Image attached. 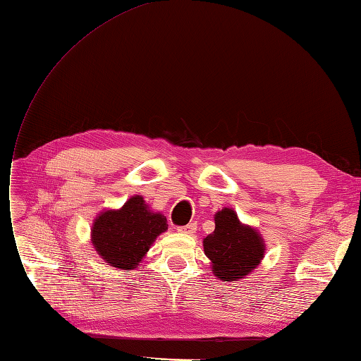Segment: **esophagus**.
I'll list each match as a JSON object with an SVG mask.
<instances>
[{
  "label": "esophagus",
  "mask_w": 361,
  "mask_h": 361,
  "mask_svg": "<svg viewBox=\"0 0 361 361\" xmlns=\"http://www.w3.org/2000/svg\"><path fill=\"white\" fill-rule=\"evenodd\" d=\"M177 231L181 232V234H193V232L196 231V224H189V225H185V226H178Z\"/></svg>",
  "instance_id": "34e87169"
}]
</instances>
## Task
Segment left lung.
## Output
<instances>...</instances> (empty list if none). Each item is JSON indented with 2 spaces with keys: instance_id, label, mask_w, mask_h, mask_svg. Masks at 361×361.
<instances>
[{
  "instance_id": "obj_1",
  "label": "left lung",
  "mask_w": 361,
  "mask_h": 361,
  "mask_svg": "<svg viewBox=\"0 0 361 361\" xmlns=\"http://www.w3.org/2000/svg\"><path fill=\"white\" fill-rule=\"evenodd\" d=\"M214 224V231L202 241L213 274L224 282L246 277L264 258V238L255 228L243 225L232 208L225 207L217 212Z\"/></svg>"
}]
</instances>
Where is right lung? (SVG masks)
<instances>
[{
	"label": "right lung",
	"instance_id": "add662e5",
	"mask_svg": "<svg viewBox=\"0 0 361 361\" xmlns=\"http://www.w3.org/2000/svg\"><path fill=\"white\" fill-rule=\"evenodd\" d=\"M166 229V217L151 212L144 197L135 195L120 210L102 212L94 219L91 243L100 258L111 267L133 270Z\"/></svg>",
	"mask_w": 361,
	"mask_h": 361
}]
</instances>
